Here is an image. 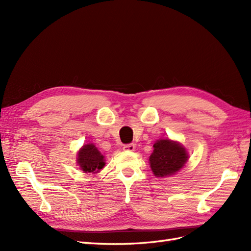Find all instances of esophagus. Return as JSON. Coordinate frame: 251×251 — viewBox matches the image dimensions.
I'll use <instances>...</instances> for the list:
<instances>
[{"mask_svg": "<svg viewBox=\"0 0 251 251\" xmlns=\"http://www.w3.org/2000/svg\"><path fill=\"white\" fill-rule=\"evenodd\" d=\"M124 150L128 151H135V144L134 143L126 144V146H124Z\"/></svg>", "mask_w": 251, "mask_h": 251, "instance_id": "1", "label": "esophagus"}]
</instances>
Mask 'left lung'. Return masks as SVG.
Instances as JSON below:
<instances>
[{"mask_svg": "<svg viewBox=\"0 0 251 251\" xmlns=\"http://www.w3.org/2000/svg\"><path fill=\"white\" fill-rule=\"evenodd\" d=\"M150 156L151 169L156 177H169L179 172L186 163L188 155L185 148L177 141L160 139L154 143Z\"/></svg>", "mask_w": 251, "mask_h": 251, "instance_id": "obj_1", "label": "left lung"}]
</instances>
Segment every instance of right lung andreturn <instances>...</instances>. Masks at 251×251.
Instances as JSON below:
<instances>
[{
  "label": "right lung",
  "instance_id": "1",
  "mask_svg": "<svg viewBox=\"0 0 251 251\" xmlns=\"http://www.w3.org/2000/svg\"><path fill=\"white\" fill-rule=\"evenodd\" d=\"M77 164L85 173H98L105 164L103 156L93 143L85 144L77 154Z\"/></svg>",
  "mask_w": 251,
  "mask_h": 251
}]
</instances>
